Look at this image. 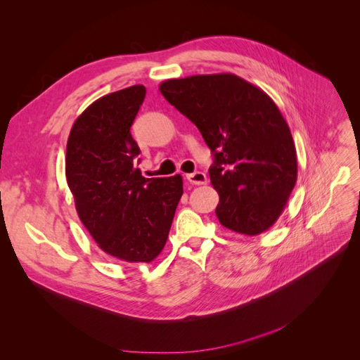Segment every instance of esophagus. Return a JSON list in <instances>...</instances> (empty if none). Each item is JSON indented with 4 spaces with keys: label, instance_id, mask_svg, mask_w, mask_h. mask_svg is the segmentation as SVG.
<instances>
[{
    "label": "esophagus",
    "instance_id": "1",
    "mask_svg": "<svg viewBox=\"0 0 360 360\" xmlns=\"http://www.w3.org/2000/svg\"><path fill=\"white\" fill-rule=\"evenodd\" d=\"M186 179L193 184V185H204L207 184V175L204 172H194V174H188Z\"/></svg>",
    "mask_w": 360,
    "mask_h": 360
}]
</instances>
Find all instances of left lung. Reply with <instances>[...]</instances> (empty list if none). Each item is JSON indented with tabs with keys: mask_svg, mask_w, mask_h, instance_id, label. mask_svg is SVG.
<instances>
[{
	"mask_svg": "<svg viewBox=\"0 0 360 360\" xmlns=\"http://www.w3.org/2000/svg\"><path fill=\"white\" fill-rule=\"evenodd\" d=\"M159 89L214 153L208 172L220 195L221 226L248 236L271 229L298 172L291 130L274 100L233 74L166 79Z\"/></svg>",
	"mask_w": 360,
	"mask_h": 360,
	"instance_id": "8db88e82",
	"label": "left lung"
}]
</instances>
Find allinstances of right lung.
Returning a JSON list of instances; mask_svg holds the SVG:
<instances>
[{
    "label": "right lung",
    "instance_id": "right-lung-1",
    "mask_svg": "<svg viewBox=\"0 0 360 360\" xmlns=\"http://www.w3.org/2000/svg\"><path fill=\"white\" fill-rule=\"evenodd\" d=\"M146 88L133 85L94 101L70 129L65 172L79 220L98 248L123 262L150 263L163 250L182 176L145 178L130 127Z\"/></svg>",
    "mask_w": 360,
    "mask_h": 360
}]
</instances>
